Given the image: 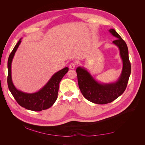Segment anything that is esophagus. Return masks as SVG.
Returning a JSON list of instances; mask_svg holds the SVG:
<instances>
[{
  "label": "esophagus",
  "mask_w": 145,
  "mask_h": 145,
  "mask_svg": "<svg viewBox=\"0 0 145 145\" xmlns=\"http://www.w3.org/2000/svg\"><path fill=\"white\" fill-rule=\"evenodd\" d=\"M76 67V63L75 62H72L69 64V68L70 69H74Z\"/></svg>",
  "instance_id": "obj_1"
}]
</instances>
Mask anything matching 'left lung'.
Masks as SVG:
<instances>
[{
	"label": "left lung",
	"mask_w": 145,
	"mask_h": 145,
	"mask_svg": "<svg viewBox=\"0 0 145 145\" xmlns=\"http://www.w3.org/2000/svg\"><path fill=\"white\" fill-rule=\"evenodd\" d=\"M109 32L117 38L113 43L119 48L123 63L121 76L118 81L111 84H100L84 68L78 67L76 69L78 87L83 97L96 104L111 103L123 93L131 74V67L126 43L114 29H111Z\"/></svg>",
	"instance_id": "8db88e82"
}]
</instances>
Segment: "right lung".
I'll return each mask as SVG.
<instances>
[{
  "instance_id": "1",
  "label": "right lung",
  "mask_w": 145,
  "mask_h": 145,
  "mask_svg": "<svg viewBox=\"0 0 145 145\" xmlns=\"http://www.w3.org/2000/svg\"><path fill=\"white\" fill-rule=\"evenodd\" d=\"M21 42L17 43L8 60V86L16 102L21 106L34 111H40L50 108L57 99L59 83L68 71L66 67L54 74L46 85L37 93L27 94L17 90L11 80V62L15 52Z\"/></svg>"
}]
</instances>
